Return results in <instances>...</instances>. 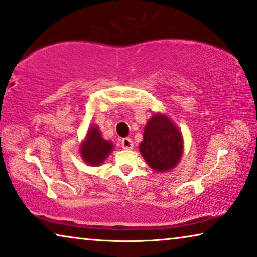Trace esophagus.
Wrapping results in <instances>:
<instances>
[{
  "label": "esophagus",
  "mask_w": 257,
  "mask_h": 257,
  "mask_svg": "<svg viewBox=\"0 0 257 257\" xmlns=\"http://www.w3.org/2000/svg\"><path fill=\"white\" fill-rule=\"evenodd\" d=\"M121 146L124 150H132L133 146H135V144H133L132 139L130 138H122L121 139Z\"/></svg>",
  "instance_id": "34e87169"
}]
</instances>
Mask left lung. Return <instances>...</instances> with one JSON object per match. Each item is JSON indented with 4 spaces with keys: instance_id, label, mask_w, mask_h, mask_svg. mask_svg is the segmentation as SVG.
I'll return each instance as SVG.
<instances>
[{
    "instance_id": "8db88e82",
    "label": "left lung",
    "mask_w": 257,
    "mask_h": 257,
    "mask_svg": "<svg viewBox=\"0 0 257 257\" xmlns=\"http://www.w3.org/2000/svg\"><path fill=\"white\" fill-rule=\"evenodd\" d=\"M139 151L152 170L164 173L178 166L184 139L178 126L164 113H154L144 130Z\"/></svg>"
}]
</instances>
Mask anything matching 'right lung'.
Masks as SVG:
<instances>
[{"label": "right lung", "mask_w": 257, "mask_h": 257, "mask_svg": "<svg viewBox=\"0 0 257 257\" xmlns=\"http://www.w3.org/2000/svg\"><path fill=\"white\" fill-rule=\"evenodd\" d=\"M113 149V143L103 138L99 127L97 125H90L85 138L80 143L79 154L85 164L94 167L100 166Z\"/></svg>", "instance_id": "obj_1"}]
</instances>
